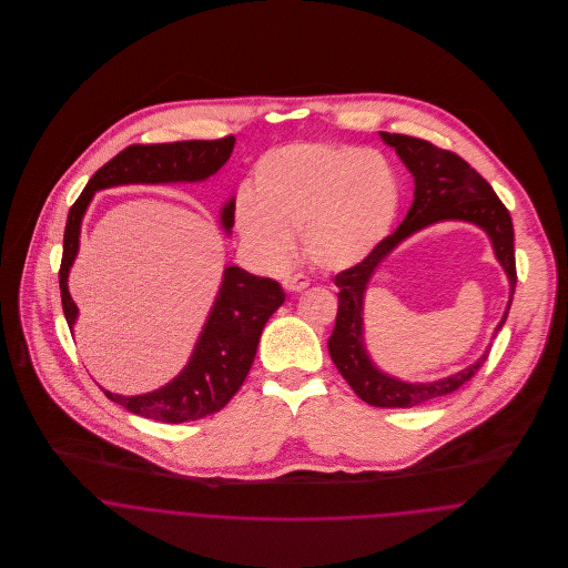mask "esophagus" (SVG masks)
Returning <instances> with one entry per match:
<instances>
[{
	"label": "esophagus",
	"mask_w": 568,
	"mask_h": 568,
	"mask_svg": "<svg viewBox=\"0 0 568 568\" xmlns=\"http://www.w3.org/2000/svg\"><path fill=\"white\" fill-rule=\"evenodd\" d=\"M308 284H311V282H308V277H306V275H302V273L288 275V277L282 282V286H284L288 293H300V291H304Z\"/></svg>",
	"instance_id": "obj_1"
}]
</instances>
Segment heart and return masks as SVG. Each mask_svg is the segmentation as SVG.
<instances>
[{"label": "heart", "mask_w": 568, "mask_h": 568, "mask_svg": "<svg viewBox=\"0 0 568 568\" xmlns=\"http://www.w3.org/2000/svg\"><path fill=\"white\" fill-rule=\"evenodd\" d=\"M398 179L381 153L302 142L255 163L236 203V227L268 266H282L300 234L306 257L325 271L361 262L381 243L398 210Z\"/></svg>", "instance_id": "heart-1"}]
</instances>
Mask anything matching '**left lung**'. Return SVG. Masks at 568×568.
Instances as JSON below:
<instances>
[{
  "mask_svg": "<svg viewBox=\"0 0 568 568\" xmlns=\"http://www.w3.org/2000/svg\"><path fill=\"white\" fill-rule=\"evenodd\" d=\"M385 144L396 149L400 160L415 179L413 205L400 227L383 239L358 264L334 275L338 288V308L334 329L327 338V352L354 389V394L372 406L408 408L424 405L457 392L466 385L487 361L486 354L470 367L433 383H405L381 372L367 356L363 341V297L378 264L410 234L442 221H466L479 225L494 246L496 260L509 280L507 311L496 325L503 327L516 288V257H514V225L507 207L494 194L486 179L453 151H444L426 140L400 133H381ZM494 332V336H496Z\"/></svg>",
  "mask_w": 568,
  "mask_h": 568,
  "instance_id": "left-lung-1",
  "label": "left lung"
}]
</instances>
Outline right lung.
Instances as JSON below:
<instances>
[{
  "mask_svg": "<svg viewBox=\"0 0 568 568\" xmlns=\"http://www.w3.org/2000/svg\"><path fill=\"white\" fill-rule=\"evenodd\" d=\"M234 135L221 140H185L170 144H133L104 163L84 185L68 214L63 260L59 271L61 302L70 329L79 308L68 291V275L79 253L82 216L93 192L126 183L203 181L230 160ZM234 199L223 207L221 223L234 227ZM282 286L271 277H257L241 266H227L214 308L183 372L162 389L142 396H104L126 410L165 424L201 419L227 405L253 365L260 334L268 317L284 304Z\"/></svg>",
  "mask_w": 568,
  "mask_h": 568,
  "instance_id": "right-lung-1",
  "label": "right lung"
}]
</instances>
